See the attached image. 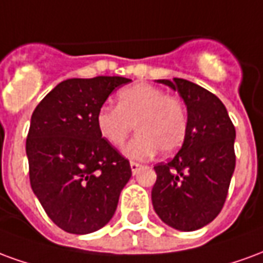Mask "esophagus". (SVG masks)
Instances as JSON below:
<instances>
[{
	"mask_svg": "<svg viewBox=\"0 0 263 263\" xmlns=\"http://www.w3.org/2000/svg\"><path fill=\"white\" fill-rule=\"evenodd\" d=\"M141 167H142V165H139V163H137V162H131L132 175H137L138 172L141 171Z\"/></svg>",
	"mask_w": 263,
	"mask_h": 263,
	"instance_id": "1",
	"label": "esophagus"
}]
</instances>
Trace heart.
Listing matches in <instances>:
<instances>
[{"mask_svg":"<svg viewBox=\"0 0 263 263\" xmlns=\"http://www.w3.org/2000/svg\"><path fill=\"white\" fill-rule=\"evenodd\" d=\"M98 134L115 148L125 142L137 125L139 135L122 149L128 159L146 160L159 151L165 156L182 146L187 132V115L183 104L163 90L138 83L121 90L117 108L103 105L96 115Z\"/></svg>","mask_w":263,"mask_h":263,"instance_id":"heart-1","label":"heart"}]
</instances>
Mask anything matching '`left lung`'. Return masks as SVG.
Returning a JSON list of instances; mask_svg holds the SVG:
<instances>
[{"label": "left lung", "instance_id": "left-lung-1", "mask_svg": "<svg viewBox=\"0 0 263 263\" xmlns=\"http://www.w3.org/2000/svg\"><path fill=\"white\" fill-rule=\"evenodd\" d=\"M156 81L183 98L187 132L175 158L154 167L152 204L169 227L196 231L214 220L226 203L235 169V128L213 92L184 79Z\"/></svg>", "mask_w": 263, "mask_h": 263}]
</instances>
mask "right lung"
Returning <instances> with one entry per match:
<instances>
[{
	"label": "right lung",
	"mask_w": 263,
	"mask_h": 263,
	"mask_svg": "<svg viewBox=\"0 0 263 263\" xmlns=\"http://www.w3.org/2000/svg\"><path fill=\"white\" fill-rule=\"evenodd\" d=\"M120 76L69 79L31 117L26 156L33 193L56 226L70 234L98 231L112 218L131 179L128 159L98 134L96 115Z\"/></svg>",
	"instance_id": "add662e5"
}]
</instances>
